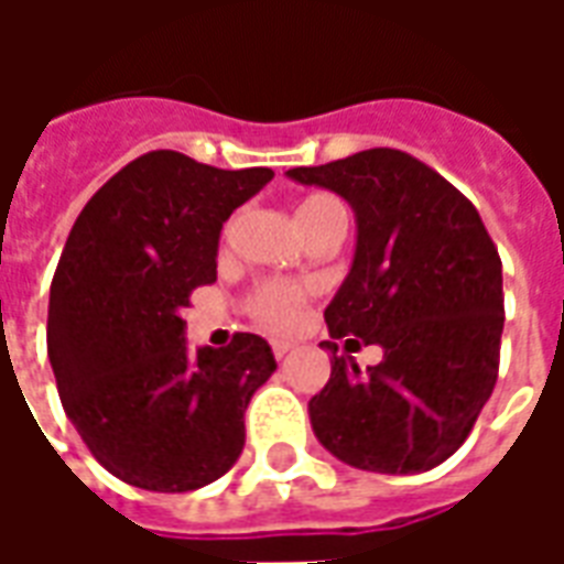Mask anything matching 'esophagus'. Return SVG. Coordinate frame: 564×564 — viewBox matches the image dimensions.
Returning <instances> with one entry per match:
<instances>
[{
  "label": "esophagus",
  "mask_w": 564,
  "mask_h": 564,
  "mask_svg": "<svg viewBox=\"0 0 564 564\" xmlns=\"http://www.w3.org/2000/svg\"><path fill=\"white\" fill-rule=\"evenodd\" d=\"M293 347H295L293 341H271V350H274V356H278V359L293 354Z\"/></svg>",
  "instance_id": "34e87169"
}]
</instances>
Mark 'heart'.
<instances>
[{"instance_id":"obj_1","label":"heart","mask_w":564,"mask_h":564,"mask_svg":"<svg viewBox=\"0 0 564 564\" xmlns=\"http://www.w3.org/2000/svg\"><path fill=\"white\" fill-rule=\"evenodd\" d=\"M295 223L302 235L319 232L326 226H344L347 214L344 205L329 193H314L299 202L295 208ZM307 286H290V283H262L257 293L250 295V314L269 326V329H290L302 317V305L307 299Z\"/></svg>"}]
</instances>
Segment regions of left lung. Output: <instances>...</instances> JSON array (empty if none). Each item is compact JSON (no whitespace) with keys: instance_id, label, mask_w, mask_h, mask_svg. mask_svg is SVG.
Here are the masks:
<instances>
[{"instance_id":"obj_1","label":"left lung","mask_w":564,"mask_h":564,"mask_svg":"<svg viewBox=\"0 0 564 564\" xmlns=\"http://www.w3.org/2000/svg\"><path fill=\"white\" fill-rule=\"evenodd\" d=\"M286 177L354 208V262L323 317L332 338L383 350L366 371L354 356H332L329 383L307 402L314 435L362 471H429L462 447L496 387V245L471 202L402 150H362Z\"/></svg>"}]
</instances>
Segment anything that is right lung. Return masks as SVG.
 I'll list each match as a JSON object with an SVG mask.
<instances>
[{"label": "right lung", "mask_w": 564, "mask_h": 564, "mask_svg": "<svg viewBox=\"0 0 564 564\" xmlns=\"http://www.w3.org/2000/svg\"><path fill=\"white\" fill-rule=\"evenodd\" d=\"M271 177L153 150L120 169L68 232L47 356L66 416L123 484L202 489L245 449V411L274 375V354L250 332L189 350L184 307L217 281L223 223Z\"/></svg>", "instance_id": "obj_1"}]
</instances>
